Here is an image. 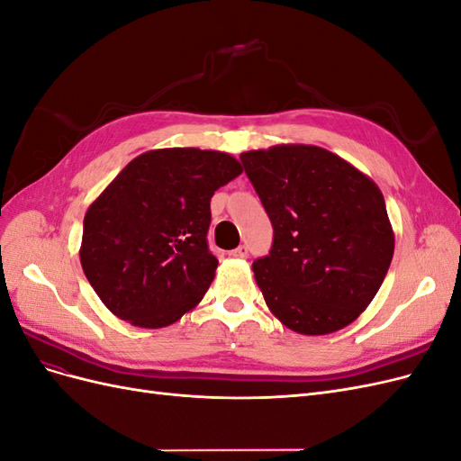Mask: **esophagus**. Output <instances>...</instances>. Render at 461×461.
I'll return each instance as SVG.
<instances>
[{"instance_id": "obj_1", "label": "esophagus", "mask_w": 461, "mask_h": 461, "mask_svg": "<svg viewBox=\"0 0 461 461\" xmlns=\"http://www.w3.org/2000/svg\"><path fill=\"white\" fill-rule=\"evenodd\" d=\"M229 256H230V258L244 259V258H248V248H246V246H239L236 249H232V252H230Z\"/></svg>"}]
</instances>
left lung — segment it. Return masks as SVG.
<instances>
[{"label": "left lung", "instance_id": "1", "mask_svg": "<svg viewBox=\"0 0 461 461\" xmlns=\"http://www.w3.org/2000/svg\"><path fill=\"white\" fill-rule=\"evenodd\" d=\"M240 159L275 230L269 256L252 265L269 312L308 337L354 323L394 254L381 188L319 146L278 144Z\"/></svg>", "mask_w": 461, "mask_h": 461}]
</instances>
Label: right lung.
<instances>
[{"mask_svg": "<svg viewBox=\"0 0 461 461\" xmlns=\"http://www.w3.org/2000/svg\"><path fill=\"white\" fill-rule=\"evenodd\" d=\"M242 173L230 153L149 149L85 215L80 263L105 308L142 329L169 327L202 302L217 258L205 234L217 188Z\"/></svg>", "mask_w": 461, "mask_h": 461, "instance_id": "right-lung-1", "label": "right lung"}]
</instances>
